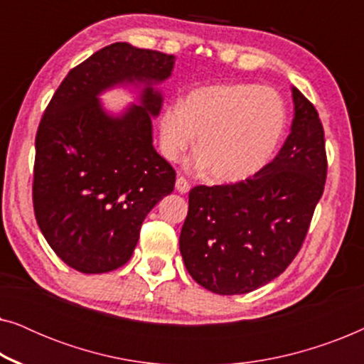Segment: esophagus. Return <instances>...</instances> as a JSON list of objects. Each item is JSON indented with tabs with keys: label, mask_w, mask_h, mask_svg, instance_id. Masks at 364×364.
I'll list each match as a JSON object with an SVG mask.
<instances>
[{
	"label": "esophagus",
	"mask_w": 364,
	"mask_h": 364,
	"mask_svg": "<svg viewBox=\"0 0 364 364\" xmlns=\"http://www.w3.org/2000/svg\"><path fill=\"white\" fill-rule=\"evenodd\" d=\"M176 191H177L178 193H187L188 191H191V183L187 182V178L177 177V181H176Z\"/></svg>",
	"instance_id": "1"
}]
</instances>
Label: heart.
Instances as JSON below:
<instances>
[{"mask_svg": "<svg viewBox=\"0 0 364 364\" xmlns=\"http://www.w3.org/2000/svg\"><path fill=\"white\" fill-rule=\"evenodd\" d=\"M287 126V107L275 89L252 82L215 84L164 107L159 136L164 157L177 161L192 146V167L220 183L247 181L270 161Z\"/></svg>", "mask_w": 364, "mask_h": 364, "instance_id": "heart-1", "label": "heart"}]
</instances>
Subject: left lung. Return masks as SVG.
Wrapping results in <instances>:
<instances>
[{
  "label": "left lung",
  "mask_w": 364,
  "mask_h": 364,
  "mask_svg": "<svg viewBox=\"0 0 364 364\" xmlns=\"http://www.w3.org/2000/svg\"><path fill=\"white\" fill-rule=\"evenodd\" d=\"M293 122L270 164L245 182L197 186L181 232L187 272L218 295H243L285 272L300 252L326 181L325 132L291 87Z\"/></svg>",
  "instance_id": "left-lung-1"
}]
</instances>
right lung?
I'll list each match as a JSON object with an SVG mask.
<instances>
[{
	"label": "right lung",
	"instance_id": "obj_1",
	"mask_svg": "<svg viewBox=\"0 0 364 364\" xmlns=\"http://www.w3.org/2000/svg\"><path fill=\"white\" fill-rule=\"evenodd\" d=\"M176 56L114 43L64 77L36 134L33 205L39 230L61 260L81 273L127 263L147 213L172 193L176 171L152 144L162 107L156 87ZM139 89L137 105L111 114L98 96Z\"/></svg>",
	"mask_w": 364,
	"mask_h": 364
}]
</instances>
